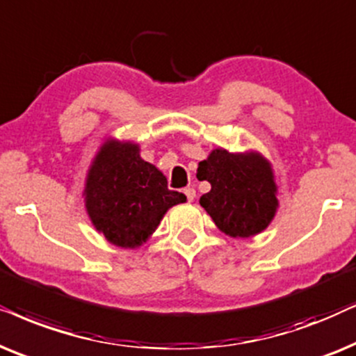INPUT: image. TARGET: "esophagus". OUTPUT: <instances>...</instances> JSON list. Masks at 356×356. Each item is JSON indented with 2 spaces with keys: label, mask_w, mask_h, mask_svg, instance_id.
<instances>
[{
  "label": "esophagus",
  "mask_w": 356,
  "mask_h": 356,
  "mask_svg": "<svg viewBox=\"0 0 356 356\" xmlns=\"http://www.w3.org/2000/svg\"><path fill=\"white\" fill-rule=\"evenodd\" d=\"M184 193H186V197H187L188 202H192L193 198H195V188H192V187L184 188Z\"/></svg>",
  "instance_id": "1"
}]
</instances>
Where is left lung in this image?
I'll use <instances>...</instances> for the list:
<instances>
[{
  "label": "left lung",
  "instance_id": "8db88e82",
  "mask_svg": "<svg viewBox=\"0 0 356 356\" xmlns=\"http://www.w3.org/2000/svg\"><path fill=\"white\" fill-rule=\"evenodd\" d=\"M198 181L210 182L200 205L231 238H252L267 229L278 210V187L268 159L257 151L216 148L198 163Z\"/></svg>",
  "mask_w": 356,
  "mask_h": 356
}]
</instances>
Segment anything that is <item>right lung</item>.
<instances>
[{"instance_id": "add662e5", "label": "right lung", "mask_w": 356, "mask_h": 356, "mask_svg": "<svg viewBox=\"0 0 356 356\" xmlns=\"http://www.w3.org/2000/svg\"><path fill=\"white\" fill-rule=\"evenodd\" d=\"M84 207L108 243L136 249L151 238L165 211L186 202L169 191L168 179L140 156L134 141L107 138L94 156L84 182Z\"/></svg>"}]
</instances>
